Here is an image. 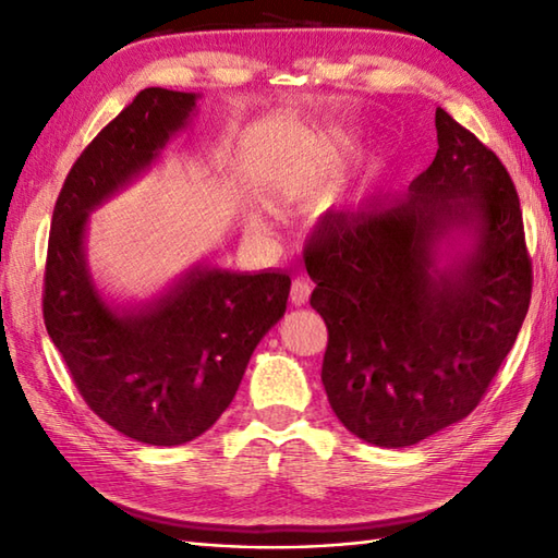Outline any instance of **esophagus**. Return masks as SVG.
Returning a JSON list of instances; mask_svg holds the SVG:
<instances>
[{
    "instance_id": "34e87169",
    "label": "esophagus",
    "mask_w": 558,
    "mask_h": 558,
    "mask_svg": "<svg viewBox=\"0 0 558 558\" xmlns=\"http://www.w3.org/2000/svg\"><path fill=\"white\" fill-rule=\"evenodd\" d=\"M311 281L305 277H295L291 283V303L293 305H305L307 299H311Z\"/></svg>"
}]
</instances>
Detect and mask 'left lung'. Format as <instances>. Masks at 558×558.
Returning <instances> with one entry per match:
<instances>
[{"instance_id":"obj_1","label":"left lung","mask_w":558,"mask_h":558,"mask_svg":"<svg viewBox=\"0 0 558 558\" xmlns=\"http://www.w3.org/2000/svg\"><path fill=\"white\" fill-rule=\"evenodd\" d=\"M435 126L437 157L411 189L329 209L305 247L311 305L329 331V405L351 435L384 449L473 413L530 305L509 171L441 107Z\"/></svg>"}]
</instances>
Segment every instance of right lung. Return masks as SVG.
Returning a JSON list of instances; mask_svg holds the SVG:
<instances>
[{"mask_svg":"<svg viewBox=\"0 0 558 558\" xmlns=\"http://www.w3.org/2000/svg\"><path fill=\"white\" fill-rule=\"evenodd\" d=\"M195 93L145 88L97 133L61 189L47 245L49 339L95 415L135 441L179 447L227 411L259 339L287 313V271L195 265L150 301L117 305L90 275L93 209L143 177L189 129Z\"/></svg>","mask_w":558,"mask_h":558,"instance_id":"add662e5","label":"right lung"}]
</instances>
